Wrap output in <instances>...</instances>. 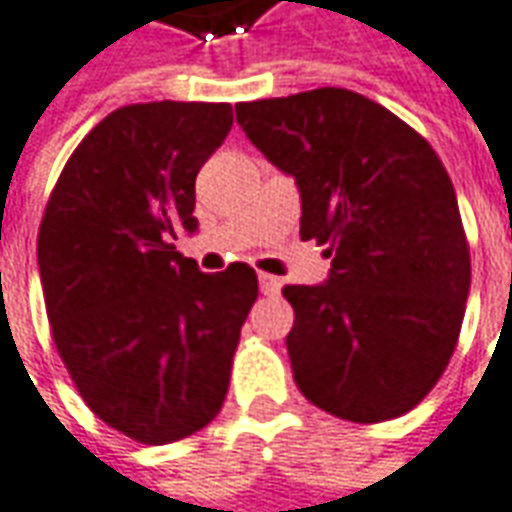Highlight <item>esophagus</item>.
<instances>
[{"label":"esophagus","mask_w":512,"mask_h":512,"mask_svg":"<svg viewBox=\"0 0 512 512\" xmlns=\"http://www.w3.org/2000/svg\"><path fill=\"white\" fill-rule=\"evenodd\" d=\"M257 280H260V291L266 293V296H274V293H280V280H277L274 274H266V271H260V274H257Z\"/></svg>","instance_id":"esophagus-1"}]
</instances>
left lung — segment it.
Here are the masks:
<instances>
[{"label": "left lung", "mask_w": 512, "mask_h": 512, "mask_svg": "<svg viewBox=\"0 0 512 512\" xmlns=\"http://www.w3.org/2000/svg\"><path fill=\"white\" fill-rule=\"evenodd\" d=\"M293 174L302 241L327 246L324 285H285L293 380L332 416L380 424L427 396L455 355L471 252L455 185L424 135L346 88L235 105Z\"/></svg>", "instance_id": "1"}]
</instances>
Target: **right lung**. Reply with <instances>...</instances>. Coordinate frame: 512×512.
Returning a JSON list of instances; mask_svg holds the SVG:
<instances>
[{"label": "right lung", "instance_id": "obj_1", "mask_svg": "<svg viewBox=\"0 0 512 512\" xmlns=\"http://www.w3.org/2000/svg\"><path fill=\"white\" fill-rule=\"evenodd\" d=\"M227 102L124 105L71 152L38 227L57 355L82 402L132 441H182L219 416L257 274H202L196 174L227 138Z\"/></svg>", "mask_w": 512, "mask_h": 512}]
</instances>
